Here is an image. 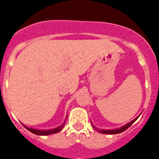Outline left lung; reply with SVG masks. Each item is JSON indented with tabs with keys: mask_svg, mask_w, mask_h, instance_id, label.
Returning <instances> with one entry per match:
<instances>
[{
	"mask_svg": "<svg viewBox=\"0 0 159 159\" xmlns=\"http://www.w3.org/2000/svg\"><path fill=\"white\" fill-rule=\"evenodd\" d=\"M139 117V116H138L137 118H135V119H134V120H132L131 122H130L129 123H127V125H125V126H123V127H122L121 128L119 129H116V130H101V129H98L96 128L95 127H94L93 125V127L94 129H95V130H97L98 132H99V133H102V134H119V133H122V132H123L124 130H127V128H129V127L131 126L133 123H134V122L136 121V119H138V118Z\"/></svg>",
	"mask_w": 159,
	"mask_h": 159,
	"instance_id": "1",
	"label": "left lung"
}]
</instances>
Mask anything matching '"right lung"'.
<instances>
[{
	"instance_id": "1",
	"label": "right lung",
	"mask_w": 159,
	"mask_h": 159,
	"mask_svg": "<svg viewBox=\"0 0 159 159\" xmlns=\"http://www.w3.org/2000/svg\"><path fill=\"white\" fill-rule=\"evenodd\" d=\"M67 119H66V120H67ZM66 122L64 121V123H63V125H61L60 127H57V128H55V129H52V130H36V129H32V128H29V127H25V128L27 129L28 130H29L30 132H32V133H33V134H37V135H48V134H55V133H57V132H59L60 130H61V129L64 127V124H65Z\"/></svg>"
}]
</instances>
